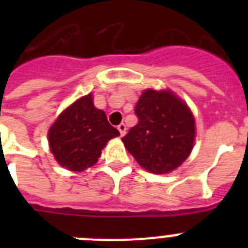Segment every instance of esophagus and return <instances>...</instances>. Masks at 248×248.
I'll use <instances>...</instances> for the list:
<instances>
[{"instance_id": "obj_1", "label": "esophagus", "mask_w": 248, "mask_h": 248, "mask_svg": "<svg viewBox=\"0 0 248 248\" xmlns=\"http://www.w3.org/2000/svg\"><path fill=\"white\" fill-rule=\"evenodd\" d=\"M118 130L120 131V135H125V133H126V126H125V124H124V123H122V124H119V125H118Z\"/></svg>"}]
</instances>
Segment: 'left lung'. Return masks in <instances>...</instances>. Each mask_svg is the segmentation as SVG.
Wrapping results in <instances>:
<instances>
[{
    "label": "left lung",
    "mask_w": 248,
    "mask_h": 248,
    "mask_svg": "<svg viewBox=\"0 0 248 248\" xmlns=\"http://www.w3.org/2000/svg\"><path fill=\"white\" fill-rule=\"evenodd\" d=\"M138 124L123 138L126 150L141 168L166 174L181 165L194 148L195 119L171 91L146 89L135 107Z\"/></svg>",
    "instance_id": "obj_1"
}]
</instances>
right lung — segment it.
I'll use <instances>...</instances> for the list:
<instances>
[{
	"label": "right lung",
	"mask_w": 248,
	"mask_h": 248,
	"mask_svg": "<svg viewBox=\"0 0 248 248\" xmlns=\"http://www.w3.org/2000/svg\"><path fill=\"white\" fill-rule=\"evenodd\" d=\"M118 135L89 93L59 114L48 130V143L59 165L80 172L97 163L102 149Z\"/></svg>",
	"instance_id": "right-lung-1"
}]
</instances>
